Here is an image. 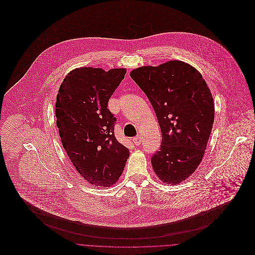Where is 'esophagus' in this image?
<instances>
[{"instance_id": "obj_1", "label": "esophagus", "mask_w": 255, "mask_h": 255, "mask_svg": "<svg viewBox=\"0 0 255 255\" xmlns=\"http://www.w3.org/2000/svg\"><path fill=\"white\" fill-rule=\"evenodd\" d=\"M141 136L140 135H137V136H135V137H133V139H132V141H133V143L135 144V145H140V143H141Z\"/></svg>"}]
</instances>
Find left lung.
Returning <instances> with one entry per match:
<instances>
[{
  "label": "left lung",
  "instance_id": "1",
  "mask_svg": "<svg viewBox=\"0 0 255 255\" xmlns=\"http://www.w3.org/2000/svg\"><path fill=\"white\" fill-rule=\"evenodd\" d=\"M130 77L156 114L162 142L151 164L162 182L185 181L198 167L212 130L214 103L200 73L181 61L141 67Z\"/></svg>",
  "mask_w": 255,
  "mask_h": 255
}]
</instances>
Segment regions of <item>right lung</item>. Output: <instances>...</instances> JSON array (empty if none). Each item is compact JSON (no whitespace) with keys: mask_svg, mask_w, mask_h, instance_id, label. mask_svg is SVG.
<instances>
[{"mask_svg":"<svg viewBox=\"0 0 255 255\" xmlns=\"http://www.w3.org/2000/svg\"><path fill=\"white\" fill-rule=\"evenodd\" d=\"M126 73L125 69H75L57 95L55 114L62 143L76 171L92 185L114 184L129 157V150L115 136L117 119L108 109Z\"/></svg>","mask_w":255,"mask_h":255,"instance_id":"add662e5","label":"right lung"}]
</instances>
